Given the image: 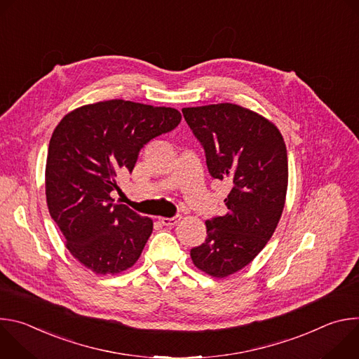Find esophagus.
Instances as JSON below:
<instances>
[{
	"label": "esophagus",
	"instance_id": "esophagus-1",
	"mask_svg": "<svg viewBox=\"0 0 359 359\" xmlns=\"http://www.w3.org/2000/svg\"><path fill=\"white\" fill-rule=\"evenodd\" d=\"M180 222V216H175V217H162L161 219V223L163 224V226H166V227H172V226H175V224H177Z\"/></svg>",
	"mask_w": 359,
	"mask_h": 359
}]
</instances>
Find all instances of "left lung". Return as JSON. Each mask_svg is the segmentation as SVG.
I'll list each match as a JSON object with an SVG mask.
<instances>
[{"instance_id": "8db88e82", "label": "left lung", "mask_w": 359, "mask_h": 359, "mask_svg": "<svg viewBox=\"0 0 359 359\" xmlns=\"http://www.w3.org/2000/svg\"><path fill=\"white\" fill-rule=\"evenodd\" d=\"M182 112L212 177L231 183L227 213L208 220L206 241L190 250L198 270L224 278L250 264L276 231L288 184L285 143L273 122L234 104Z\"/></svg>"}]
</instances>
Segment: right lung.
<instances>
[{
    "label": "right lung",
    "mask_w": 359,
    "mask_h": 359,
    "mask_svg": "<svg viewBox=\"0 0 359 359\" xmlns=\"http://www.w3.org/2000/svg\"><path fill=\"white\" fill-rule=\"evenodd\" d=\"M177 109L112 99L81 107L62 118L49 140L45 194L67 248L96 274L132 267L153 222L115 203L118 175L132 172L140 149L173 130Z\"/></svg>",
    "instance_id": "1"
}]
</instances>
